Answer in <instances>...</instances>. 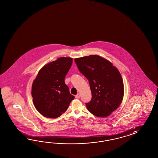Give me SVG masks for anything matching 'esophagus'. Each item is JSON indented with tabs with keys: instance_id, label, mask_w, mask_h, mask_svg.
<instances>
[{
	"instance_id": "1",
	"label": "esophagus",
	"mask_w": 158,
	"mask_h": 158,
	"mask_svg": "<svg viewBox=\"0 0 158 158\" xmlns=\"http://www.w3.org/2000/svg\"><path fill=\"white\" fill-rule=\"evenodd\" d=\"M75 98H77V99L79 98H80V94H77V95L75 96Z\"/></svg>"
}]
</instances>
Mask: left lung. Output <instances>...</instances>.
<instances>
[{
  "label": "left lung",
  "mask_w": 158,
  "mask_h": 158,
  "mask_svg": "<svg viewBox=\"0 0 158 158\" xmlns=\"http://www.w3.org/2000/svg\"><path fill=\"white\" fill-rule=\"evenodd\" d=\"M79 71L89 81L91 97L86 103L92 114L104 118L116 110L123 100V82L118 69L104 58L92 55L75 59Z\"/></svg>",
  "instance_id": "left-lung-1"
}]
</instances>
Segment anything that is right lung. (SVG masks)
Returning <instances> with one entry per match:
<instances>
[{
  "label": "right lung",
  "instance_id": "right-lung-1",
  "mask_svg": "<svg viewBox=\"0 0 158 158\" xmlns=\"http://www.w3.org/2000/svg\"><path fill=\"white\" fill-rule=\"evenodd\" d=\"M72 64L71 58H59L44 65L34 80L32 86L34 106L44 117L60 116L74 99L64 81Z\"/></svg>",
  "mask_w": 158,
  "mask_h": 158
}]
</instances>
